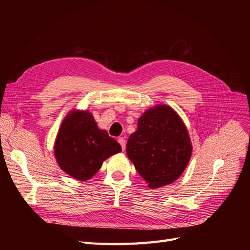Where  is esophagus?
Segmentation results:
<instances>
[{"label":"esophagus","mask_w":250,"mask_h":250,"mask_svg":"<svg viewBox=\"0 0 250 250\" xmlns=\"http://www.w3.org/2000/svg\"><path fill=\"white\" fill-rule=\"evenodd\" d=\"M118 142L120 143L121 147H122V150H125V148H126V141H125V139L124 138H119Z\"/></svg>","instance_id":"obj_1"}]
</instances>
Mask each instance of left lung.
<instances>
[{
	"label": "left lung",
	"instance_id": "8db88e82",
	"mask_svg": "<svg viewBox=\"0 0 250 250\" xmlns=\"http://www.w3.org/2000/svg\"><path fill=\"white\" fill-rule=\"evenodd\" d=\"M126 152L150 188L172 184L187 167L192 146L187 128L167 105L148 109L127 141Z\"/></svg>",
	"mask_w": 250,
	"mask_h": 250
}]
</instances>
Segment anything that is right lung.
<instances>
[{
  "instance_id": "add662e5",
  "label": "right lung",
  "mask_w": 250,
  "mask_h": 250,
  "mask_svg": "<svg viewBox=\"0 0 250 250\" xmlns=\"http://www.w3.org/2000/svg\"><path fill=\"white\" fill-rule=\"evenodd\" d=\"M120 151V144L98 128L88 111L77 110L63 120L54 147L60 168L78 180L92 178L106 158Z\"/></svg>"
}]
</instances>
